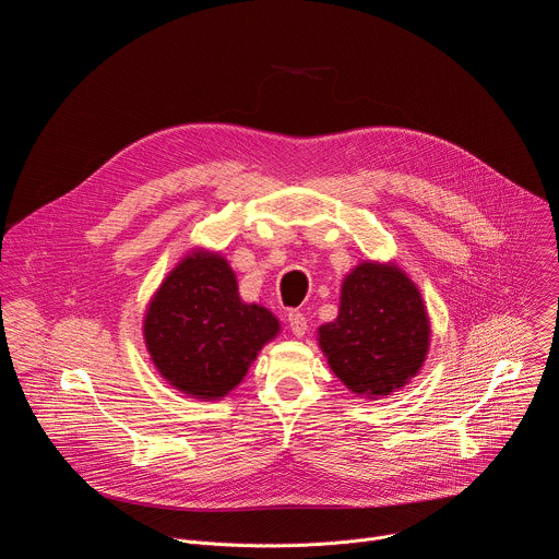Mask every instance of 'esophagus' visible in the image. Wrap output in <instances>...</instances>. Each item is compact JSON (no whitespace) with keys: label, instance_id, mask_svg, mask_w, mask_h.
<instances>
[{"label":"esophagus","instance_id":"34e87169","mask_svg":"<svg viewBox=\"0 0 559 559\" xmlns=\"http://www.w3.org/2000/svg\"><path fill=\"white\" fill-rule=\"evenodd\" d=\"M287 323H289V330H292V334L294 336H298V338H302L305 336V332H307V318L300 313V311H289L287 313Z\"/></svg>","mask_w":559,"mask_h":559}]
</instances>
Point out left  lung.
Here are the masks:
<instances>
[{
    "label": "left lung",
    "instance_id": "8db88e82",
    "mask_svg": "<svg viewBox=\"0 0 559 559\" xmlns=\"http://www.w3.org/2000/svg\"><path fill=\"white\" fill-rule=\"evenodd\" d=\"M336 378L367 401L416 378L431 345V318L418 285L393 261H360L341 285L338 316L316 332Z\"/></svg>",
    "mask_w": 559,
    "mask_h": 559
}]
</instances>
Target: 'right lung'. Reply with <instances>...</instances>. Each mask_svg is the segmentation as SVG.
Instances as JSON below:
<instances>
[{
	"label": "right lung",
	"instance_id": "add662e5",
	"mask_svg": "<svg viewBox=\"0 0 559 559\" xmlns=\"http://www.w3.org/2000/svg\"><path fill=\"white\" fill-rule=\"evenodd\" d=\"M278 334V318L246 302L225 257L207 248L190 250L168 272L143 313L154 369L197 401H223Z\"/></svg>",
	"mask_w": 559,
	"mask_h": 559
}]
</instances>
